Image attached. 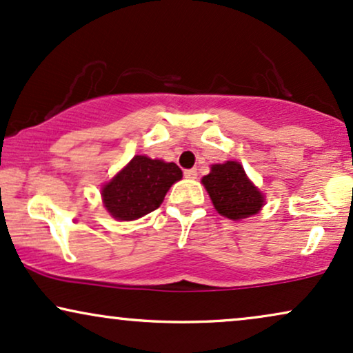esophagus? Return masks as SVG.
<instances>
[{"instance_id":"esophagus-1","label":"esophagus","mask_w":353,"mask_h":353,"mask_svg":"<svg viewBox=\"0 0 353 353\" xmlns=\"http://www.w3.org/2000/svg\"><path fill=\"white\" fill-rule=\"evenodd\" d=\"M184 176L187 177V179H197V176H199V172H197V169H185L184 171Z\"/></svg>"}]
</instances>
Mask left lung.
Masks as SVG:
<instances>
[{"instance_id":"obj_1","label":"left lung","mask_w":353,"mask_h":353,"mask_svg":"<svg viewBox=\"0 0 353 353\" xmlns=\"http://www.w3.org/2000/svg\"><path fill=\"white\" fill-rule=\"evenodd\" d=\"M202 184L216 212L234 221L256 215L265 202L262 192L249 181L238 161L212 164V171L203 176Z\"/></svg>"}]
</instances>
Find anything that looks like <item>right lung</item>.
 Instances as JSON below:
<instances>
[{
	"mask_svg": "<svg viewBox=\"0 0 353 353\" xmlns=\"http://www.w3.org/2000/svg\"><path fill=\"white\" fill-rule=\"evenodd\" d=\"M181 179L177 164L138 154L102 187V202L115 220H137L158 208L169 187Z\"/></svg>",
	"mask_w": 353,
	"mask_h": 353,
	"instance_id": "right-lung-1",
	"label": "right lung"
}]
</instances>
